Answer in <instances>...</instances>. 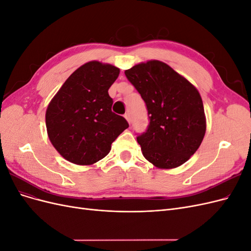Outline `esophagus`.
Returning a JSON list of instances; mask_svg holds the SVG:
<instances>
[{
    "instance_id": "34e87169",
    "label": "esophagus",
    "mask_w": 251,
    "mask_h": 251,
    "mask_svg": "<svg viewBox=\"0 0 251 251\" xmlns=\"http://www.w3.org/2000/svg\"><path fill=\"white\" fill-rule=\"evenodd\" d=\"M125 117H126V119L127 120V123L128 124H131V121H132V118H131V115H130V113H126V115H125Z\"/></svg>"
}]
</instances>
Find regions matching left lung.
<instances>
[{"label":"left lung","mask_w":251,"mask_h":251,"mask_svg":"<svg viewBox=\"0 0 251 251\" xmlns=\"http://www.w3.org/2000/svg\"><path fill=\"white\" fill-rule=\"evenodd\" d=\"M125 74L147 104L150 124L137 136L144 158L158 169L186 162L206 131L198 90L160 60L135 65Z\"/></svg>","instance_id":"obj_1"}]
</instances>
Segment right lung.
Returning a JSON list of instances; mask_svg holds the SVG:
<instances>
[{"label":"right lung","instance_id":"right-lung-1","mask_svg":"<svg viewBox=\"0 0 251 251\" xmlns=\"http://www.w3.org/2000/svg\"><path fill=\"white\" fill-rule=\"evenodd\" d=\"M118 75L117 67L92 60L75 70L52 98L46 111L47 133L66 160L78 165L100 161L128 127L123 116L112 112L108 93Z\"/></svg>","mask_w":251,"mask_h":251}]
</instances>
